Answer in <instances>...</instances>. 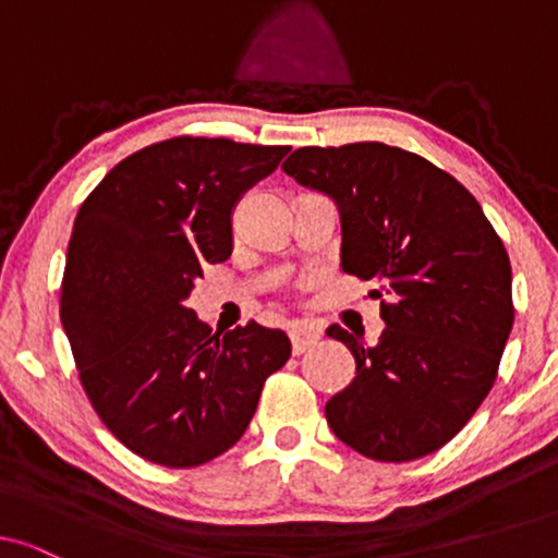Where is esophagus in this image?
Segmentation results:
<instances>
[{"label":"esophagus","instance_id":"esophagus-1","mask_svg":"<svg viewBox=\"0 0 558 558\" xmlns=\"http://www.w3.org/2000/svg\"><path fill=\"white\" fill-rule=\"evenodd\" d=\"M323 338V330L315 323H296L289 330V340H292V353L302 355L304 350H310L312 345H317V340Z\"/></svg>","mask_w":558,"mask_h":558}]
</instances>
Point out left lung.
I'll use <instances>...</instances> for the list:
<instances>
[{"label":"left lung","mask_w":558,"mask_h":558,"mask_svg":"<svg viewBox=\"0 0 558 558\" xmlns=\"http://www.w3.org/2000/svg\"><path fill=\"white\" fill-rule=\"evenodd\" d=\"M281 170L338 203L342 271L378 281L388 296L376 345L327 327L355 357L353 384L327 401V424L378 462L437 452L490 393L513 327L500 235L468 187L414 151L302 147Z\"/></svg>","instance_id":"left-lung-1"}]
</instances>
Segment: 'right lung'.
I'll return each mask as SVG.
<instances>
[{"label": "right lung", "instance_id": "obj_1", "mask_svg": "<svg viewBox=\"0 0 558 558\" xmlns=\"http://www.w3.org/2000/svg\"><path fill=\"white\" fill-rule=\"evenodd\" d=\"M287 151L174 136L121 159L75 216L60 319L90 407L144 460L187 470L228 452L292 355L281 330L210 335L185 307L203 266L231 256L239 197Z\"/></svg>", "mask_w": 558, "mask_h": 558}]
</instances>
